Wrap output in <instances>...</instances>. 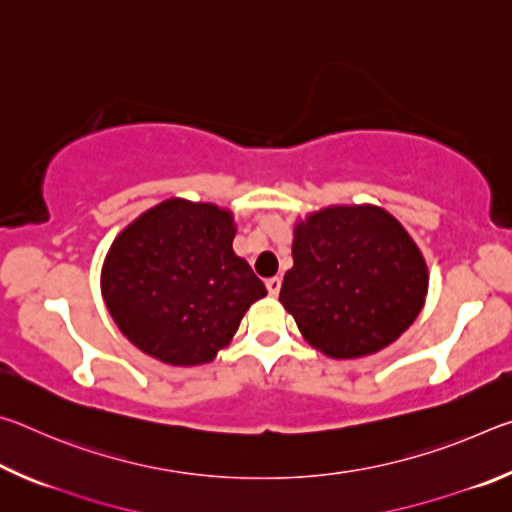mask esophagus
Instances as JSON below:
<instances>
[{
  "label": "esophagus",
  "mask_w": 512,
  "mask_h": 512,
  "mask_svg": "<svg viewBox=\"0 0 512 512\" xmlns=\"http://www.w3.org/2000/svg\"><path fill=\"white\" fill-rule=\"evenodd\" d=\"M280 287H282V280L280 277H268L266 280V289H268V296H277L280 293Z\"/></svg>",
  "instance_id": "obj_1"
}]
</instances>
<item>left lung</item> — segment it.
I'll return each mask as SVG.
<instances>
[{
  "label": "left lung",
  "instance_id": "1",
  "mask_svg": "<svg viewBox=\"0 0 512 512\" xmlns=\"http://www.w3.org/2000/svg\"><path fill=\"white\" fill-rule=\"evenodd\" d=\"M280 302L311 348L361 359L400 339L429 271L404 225L377 205H329L296 221Z\"/></svg>",
  "mask_w": 512,
  "mask_h": 512
}]
</instances>
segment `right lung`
Wrapping results in <instances>:
<instances>
[{
  "label": "right lung",
  "mask_w": 512,
  "mask_h": 512,
  "mask_svg": "<svg viewBox=\"0 0 512 512\" xmlns=\"http://www.w3.org/2000/svg\"><path fill=\"white\" fill-rule=\"evenodd\" d=\"M228 207L167 198L128 223L101 266L121 334L169 366L210 363L237 334L264 282L232 250Z\"/></svg>",
  "instance_id": "right-lung-1"
}]
</instances>
